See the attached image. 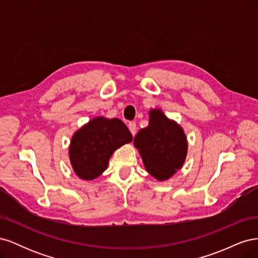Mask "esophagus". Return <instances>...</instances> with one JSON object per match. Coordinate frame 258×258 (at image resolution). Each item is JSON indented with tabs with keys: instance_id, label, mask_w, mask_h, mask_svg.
Instances as JSON below:
<instances>
[{
	"instance_id": "obj_1",
	"label": "esophagus",
	"mask_w": 258,
	"mask_h": 258,
	"mask_svg": "<svg viewBox=\"0 0 258 258\" xmlns=\"http://www.w3.org/2000/svg\"><path fill=\"white\" fill-rule=\"evenodd\" d=\"M128 128H129V130H130V132H131V135L135 137V136H136V134H137V130H138L136 122H134V121H130V122L128 123Z\"/></svg>"
}]
</instances>
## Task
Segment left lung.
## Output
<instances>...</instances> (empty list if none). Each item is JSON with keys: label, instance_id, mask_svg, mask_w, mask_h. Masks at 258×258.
<instances>
[{"label": "left lung", "instance_id": "obj_1", "mask_svg": "<svg viewBox=\"0 0 258 258\" xmlns=\"http://www.w3.org/2000/svg\"><path fill=\"white\" fill-rule=\"evenodd\" d=\"M148 115V126L138 132L134 144L147 172L158 181H166L183 166L187 155V138L183 128L169 119L159 108H152Z\"/></svg>", "mask_w": 258, "mask_h": 258}]
</instances>
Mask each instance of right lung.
Here are the masks:
<instances>
[{"label": "right lung", "instance_id": "add662e5", "mask_svg": "<svg viewBox=\"0 0 258 258\" xmlns=\"http://www.w3.org/2000/svg\"><path fill=\"white\" fill-rule=\"evenodd\" d=\"M132 141V135L120 119L98 116L77 130L69 148L76 175L91 181L102 174L115 150Z\"/></svg>", "mask_w": 258, "mask_h": 258}]
</instances>
